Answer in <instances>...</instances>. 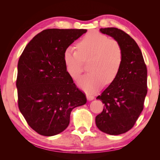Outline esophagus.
<instances>
[{"mask_svg":"<svg viewBox=\"0 0 160 160\" xmlns=\"http://www.w3.org/2000/svg\"><path fill=\"white\" fill-rule=\"evenodd\" d=\"M86 97H87V99H88L89 101H91V100H93L94 99V96L92 95L87 94Z\"/></svg>","mask_w":160,"mask_h":160,"instance_id":"obj_1","label":"esophagus"}]
</instances>
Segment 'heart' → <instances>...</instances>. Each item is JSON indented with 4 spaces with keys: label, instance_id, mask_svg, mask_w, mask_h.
Here are the masks:
<instances>
[{
    "label": "heart",
    "instance_id": "heart-1",
    "mask_svg": "<svg viewBox=\"0 0 160 160\" xmlns=\"http://www.w3.org/2000/svg\"><path fill=\"white\" fill-rule=\"evenodd\" d=\"M77 51L71 47L63 52L65 69L72 79L83 71V61L90 59L89 73L77 81L81 89L88 93L100 89L104 83L109 85L117 78L123 62V50L118 41L97 31H91L77 43Z\"/></svg>",
    "mask_w": 160,
    "mask_h": 160
}]
</instances>
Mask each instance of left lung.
Segmentation results:
<instances>
[{
    "label": "left lung",
    "instance_id": "8db88e82",
    "mask_svg": "<svg viewBox=\"0 0 160 160\" xmlns=\"http://www.w3.org/2000/svg\"><path fill=\"white\" fill-rule=\"evenodd\" d=\"M99 31L118 41L123 50L117 78L96 98L104 103L103 111L95 118L97 127L105 133L117 135L132 129L143 109L147 67L139 46L128 34L114 27Z\"/></svg>",
    "mask_w": 160,
    "mask_h": 160
}]
</instances>
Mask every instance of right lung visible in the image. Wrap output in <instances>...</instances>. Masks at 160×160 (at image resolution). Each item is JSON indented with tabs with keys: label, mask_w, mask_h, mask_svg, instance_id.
Returning a JSON list of instances; mask_svg holds the SVG:
<instances>
[{
	"label": "right lung",
	"mask_w": 160,
	"mask_h": 160,
	"mask_svg": "<svg viewBox=\"0 0 160 160\" xmlns=\"http://www.w3.org/2000/svg\"><path fill=\"white\" fill-rule=\"evenodd\" d=\"M86 29L49 28L34 37L18 62V105L28 125L38 134L52 136L68 127L71 111L85 105L63 61L66 48Z\"/></svg>",
	"instance_id": "right-lung-1"
}]
</instances>
